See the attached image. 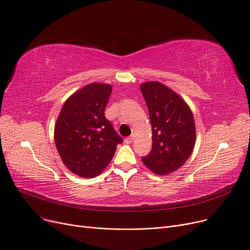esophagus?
<instances>
[{
	"label": "esophagus",
	"mask_w": 250,
	"mask_h": 250,
	"mask_svg": "<svg viewBox=\"0 0 250 250\" xmlns=\"http://www.w3.org/2000/svg\"><path fill=\"white\" fill-rule=\"evenodd\" d=\"M125 142L126 144H132V142H133V136H129V137L125 138Z\"/></svg>",
	"instance_id": "esophagus-1"
}]
</instances>
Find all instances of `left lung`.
Returning <instances> with one entry per match:
<instances>
[{"label":"left lung","instance_id":"obj_1","mask_svg":"<svg viewBox=\"0 0 250 250\" xmlns=\"http://www.w3.org/2000/svg\"><path fill=\"white\" fill-rule=\"evenodd\" d=\"M152 125V150L142 157L151 171L171 173L186 163L195 143L193 115L185 100L159 82L141 85Z\"/></svg>","mask_w":250,"mask_h":250}]
</instances>
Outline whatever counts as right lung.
Listing matches in <instances>:
<instances>
[{
    "mask_svg": "<svg viewBox=\"0 0 250 250\" xmlns=\"http://www.w3.org/2000/svg\"><path fill=\"white\" fill-rule=\"evenodd\" d=\"M112 87L92 83L62 105L55 127V142L63 164L81 177L100 174L124 142L105 117Z\"/></svg>",
    "mask_w": 250,
    "mask_h": 250,
    "instance_id": "add662e5",
    "label": "right lung"
}]
</instances>
